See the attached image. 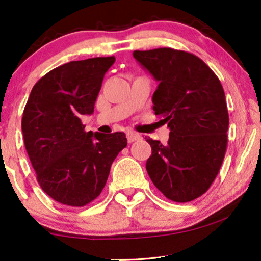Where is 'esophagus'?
Wrapping results in <instances>:
<instances>
[{"mask_svg":"<svg viewBox=\"0 0 261 261\" xmlns=\"http://www.w3.org/2000/svg\"><path fill=\"white\" fill-rule=\"evenodd\" d=\"M141 137H140V134L139 133H135V132H133V130H128L127 132V140H128V142H134V141H137V140H139V139H140Z\"/></svg>","mask_w":261,"mask_h":261,"instance_id":"34e87169","label":"esophagus"}]
</instances>
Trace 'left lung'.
<instances>
[{
  "mask_svg": "<svg viewBox=\"0 0 261 261\" xmlns=\"http://www.w3.org/2000/svg\"><path fill=\"white\" fill-rule=\"evenodd\" d=\"M133 57L159 82L153 110L170 128L166 145L145 138L152 147L148 176L171 201H194L215 180L226 154L229 116L222 85L192 53L163 47Z\"/></svg>",
  "mask_w": 261,
  "mask_h": 261,
  "instance_id": "1",
  "label": "left lung"
}]
</instances>
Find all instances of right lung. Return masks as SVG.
I'll return each mask as SVG.
<instances>
[{"instance_id": "1", "label": "right lung", "mask_w": 261, "mask_h": 261, "mask_svg": "<svg viewBox=\"0 0 261 261\" xmlns=\"http://www.w3.org/2000/svg\"><path fill=\"white\" fill-rule=\"evenodd\" d=\"M115 57H97L60 65L41 77L24 107V147L37 180L55 201L84 206L99 196L110 166L127 146L122 132H85L103 78Z\"/></svg>"}]
</instances>
